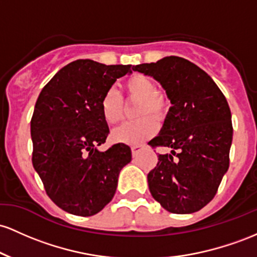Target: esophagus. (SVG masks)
Segmentation results:
<instances>
[{"instance_id":"34e87169","label":"esophagus","mask_w":257,"mask_h":257,"mask_svg":"<svg viewBox=\"0 0 257 257\" xmlns=\"http://www.w3.org/2000/svg\"><path fill=\"white\" fill-rule=\"evenodd\" d=\"M131 151H132V155H134V157H137V154L141 151V146H132Z\"/></svg>"}]
</instances>
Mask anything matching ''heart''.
<instances>
[{
	"label": "heart",
	"instance_id": "heart-1",
	"mask_svg": "<svg viewBox=\"0 0 257 257\" xmlns=\"http://www.w3.org/2000/svg\"><path fill=\"white\" fill-rule=\"evenodd\" d=\"M126 94L131 99L140 100L137 108V116L143 119L126 122L113 130L114 141L125 144H140L157 132V119H163L169 111V98L164 92L155 90V83L152 79L143 74H134L123 83ZM100 111L108 123L114 125L121 121L123 116L122 100L116 91L110 88L103 94L100 99ZM146 117L144 118V116Z\"/></svg>",
	"mask_w": 257,
	"mask_h": 257
}]
</instances>
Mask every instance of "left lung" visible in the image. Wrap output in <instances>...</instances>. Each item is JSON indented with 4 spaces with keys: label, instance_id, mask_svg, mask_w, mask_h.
I'll return each instance as SVG.
<instances>
[{
    "label": "left lung",
    "instance_id": "1",
    "mask_svg": "<svg viewBox=\"0 0 257 257\" xmlns=\"http://www.w3.org/2000/svg\"><path fill=\"white\" fill-rule=\"evenodd\" d=\"M134 70L159 81L172 104L160 135L148 143L172 149L158 155L149 191L172 214L199 211L214 199L229 166L233 126L226 97L203 69L181 57Z\"/></svg>",
    "mask_w": 257,
    "mask_h": 257
}]
</instances>
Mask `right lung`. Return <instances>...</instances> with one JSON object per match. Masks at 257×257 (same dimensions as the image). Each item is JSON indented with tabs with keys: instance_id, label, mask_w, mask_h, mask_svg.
<instances>
[{
	"instance_id": "1",
	"label": "right lung",
	"mask_w": 257,
	"mask_h": 257,
	"mask_svg": "<svg viewBox=\"0 0 257 257\" xmlns=\"http://www.w3.org/2000/svg\"><path fill=\"white\" fill-rule=\"evenodd\" d=\"M131 65L91 59L69 63L42 88L31 117L33 165L51 200L69 214L96 215L111 200L131 149L113 144L105 152L108 123L100 99Z\"/></svg>"
}]
</instances>
